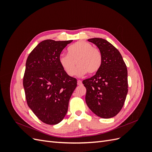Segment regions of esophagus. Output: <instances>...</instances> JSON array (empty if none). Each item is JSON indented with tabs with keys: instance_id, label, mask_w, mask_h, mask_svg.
<instances>
[{
	"instance_id": "esophagus-1",
	"label": "esophagus",
	"mask_w": 152,
	"mask_h": 152,
	"mask_svg": "<svg viewBox=\"0 0 152 152\" xmlns=\"http://www.w3.org/2000/svg\"><path fill=\"white\" fill-rule=\"evenodd\" d=\"M77 84L79 85V86L82 85V81H81V80H77Z\"/></svg>"
}]
</instances>
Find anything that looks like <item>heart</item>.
Returning a JSON list of instances; mask_svg holds the SVG:
<instances>
[{"label":"heart","instance_id":"b5f03b06","mask_svg":"<svg viewBox=\"0 0 152 152\" xmlns=\"http://www.w3.org/2000/svg\"><path fill=\"white\" fill-rule=\"evenodd\" d=\"M61 68L69 76L74 75L76 64L78 66L76 74L82 76L89 73L97 72L102 65V55L100 50L93 45L79 41L68 48V54H62L59 58Z\"/></svg>","mask_w":152,"mask_h":152}]
</instances>
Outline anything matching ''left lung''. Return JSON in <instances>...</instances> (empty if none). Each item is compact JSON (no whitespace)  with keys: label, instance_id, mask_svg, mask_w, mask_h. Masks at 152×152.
Listing matches in <instances>:
<instances>
[{"label":"left lung","instance_id":"left-lung-1","mask_svg":"<svg viewBox=\"0 0 152 152\" xmlns=\"http://www.w3.org/2000/svg\"><path fill=\"white\" fill-rule=\"evenodd\" d=\"M102 55L99 70L84 80L86 88V102L96 115L103 118L113 117L122 108L128 92L127 69L120 52L107 40L88 39Z\"/></svg>","mask_w":152,"mask_h":152}]
</instances>
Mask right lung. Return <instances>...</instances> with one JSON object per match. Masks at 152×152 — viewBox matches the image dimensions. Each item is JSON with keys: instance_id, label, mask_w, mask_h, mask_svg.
<instances>
[{"instance_id": "1", "label": "right lung", "mask_w": 152, "mask_h": 152, "mask_svg": "<svg viewBox=\"0 0 152 152\" xmlns=\"http://www.w3.org/2000/svg\"><path fill=\"white\" fill-rule=\"evenodd\" d=\"M72 41H42L26 61L23 87L27 104L41 121L49 125L57 124L65 117L77 87V79L68 75L59 63L63 49Z\"/></svg>"}]
</instances>
